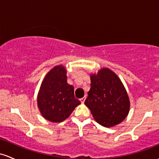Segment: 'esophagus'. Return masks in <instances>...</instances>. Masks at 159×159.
I'll return each instance as SVG.
<instances>
[{
	"label": "esophagus",
	"instance_id": "34e87169",
	"mask_svg": "<svg viewBox=\"0 0 159 159\" xmlns=\"http://www.w3.org/2000/svg\"><path fill=\"white\" fill-rule=\"evenodd\" d=\"M85 97H83V98H82L81 99H80V101H81L82 103H83L85 102Z\"/></svg>",
	"mask_w": 159,
	"mask_h": 159
}]
</instances>
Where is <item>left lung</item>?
Listing matches in <instances>:
<instances>
[{
    "instance_id": "8db88e82",
    "label": "left lung",
    "mask_w": 159,
    "mask_h": 159,
    "mask_svg": "<svg viewBox=\"0 0 159 159\" xmlns=\"http://www.w3.org/2000/svg\"><path fill=\"white\" fill-rule=\"evenodd\" d=\"M90 78L91 89L85 104L96 122L107 128L122 122L129 113L130 101L118 76L104 67Z\"/></svg>"
}]
</instances>
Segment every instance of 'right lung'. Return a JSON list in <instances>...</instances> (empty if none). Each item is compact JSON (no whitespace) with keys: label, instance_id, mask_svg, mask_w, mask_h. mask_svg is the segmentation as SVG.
<instances>
[{"label":"right lung","instance_id":"1","mask_svg":"<svg viewBox=\"0 0 159 159\" xmlns=\"http://www.w3.org/2000/svg\"><path fill=\"white\" fill-rule=\"evenodd\" d=\"M80 101L74 97V86L67 83V70L63 65L53 67L41 83L37 106L41 115L52 122L68 118Z\"/></svg>","mask_w":159,"mask_h":159}]
</instances>
